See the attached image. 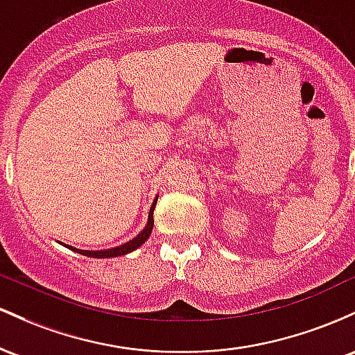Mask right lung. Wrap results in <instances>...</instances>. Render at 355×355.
<instances>
[{"mask_svg": "<svg viewBox=\"0 0 355 355\" xmlns=\"http://www.w3.org/2000/svg\"><path fill=\"white\" fill-rule=\"evenodd\" d=\"M156 201L153 202V206H150V211H149V221H147V226L144 230L141 231V233L137 234V236L134 238V240H130L129 243H125V245L122 246H117V248H110V250H102V252H87V250H77L73 248V246H69L70 250H73V252L83 254V257H92V258H112V257H122V254H127L130 252H134V250H137L139 246L142 245V243L147 241V238L150 236V231H153V226H154V208H156Z\"/></svg>", "mask_w": 355, "mask_h": 355, "instance_id": "obj_1", "label": "right lung"}]
</instances>
